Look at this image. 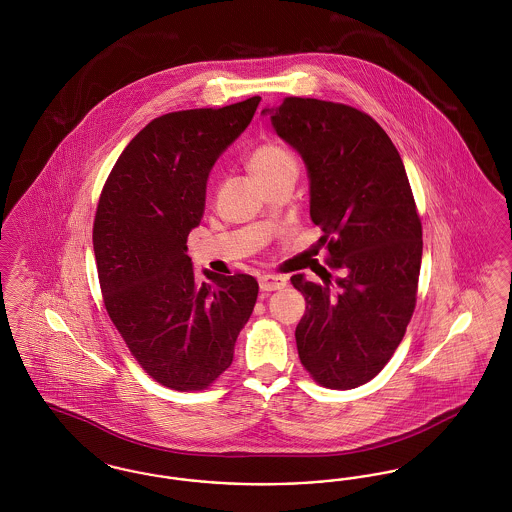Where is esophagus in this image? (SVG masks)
Returning <instances> with one entry per match:
<instances>
[{
  "mask_svg": "<svg viewBox=\"0 0 512 512\" xmlns=\"http://www.w3.org/2000/svg\"><path fill=\"white\" fill-rule=\"evenodd\" d=\"M288 284V278L282 274H263L259 278V286L263 292H274V290H282Z\"/></svg>",
  "mask_w": 512,
  "mask_h": 512,
  "instance_id": "obj_1",
  "label": "esophagus"
}]
</instances>
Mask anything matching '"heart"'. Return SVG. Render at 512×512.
<instances>
[{
  "mask_svg": "<svg viewBox=\"0 0 512 512\" xmlns=\"http://www.w3.org/2000/svg\"><path fill=\"white\" fill-rule=\"evenodd\" d=\"M249 172L263 184L270 180L297 172V159L292 149L278 138H263L259 144L251 147L245 157Z\"/></svg>",
  "mask_w": 512,
  "mask_h": 512,
  "instance_id": "obj_1",
  "label": "heart"
}]
</instances>
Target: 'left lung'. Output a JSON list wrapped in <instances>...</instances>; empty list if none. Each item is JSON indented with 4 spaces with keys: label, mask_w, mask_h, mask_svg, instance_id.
Listing matches in <instances>:
<instances>
[{
    "label": "left lung",
    "mask_w": 512,
    "mask_h": 512,
    "mask_svg": "<svg viewBox=\"0 0 512 512\" xmlns=\"http://www.w3.org/2000/svg\"><path fill=\"white\" fill-rule=\"evenodd\" d=\"M311 178V220L326 267L320 282L293 274L305 297L295 328L301 365L330 390L370 382L411 322L422 261V222L401 155L363 111L313 98L265 109Z\"/></svg>",
    "instance_id": "1"
}]
</instances>
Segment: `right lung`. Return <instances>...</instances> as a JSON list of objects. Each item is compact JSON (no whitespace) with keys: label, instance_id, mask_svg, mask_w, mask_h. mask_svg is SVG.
I'll return each mask as SVG.
<instances>
[{"label":"right lung","instance_id":"right-lung-1","mask_svg":"<svg viewBox=\"0 0 512 512\" xmlns=\"http://www.w3.org/2000/svg\"><path fill=\"white\" fill-rule=\"evenodd\" d=\"M261 98L161 115L124 147L99 195L94 253L107 315L132 357L165 388L201 391L232 365L259 284L205 270L186 255L220 153Z\"/></svg>","mask_w":512,"mask_h":512}]
</instances>
